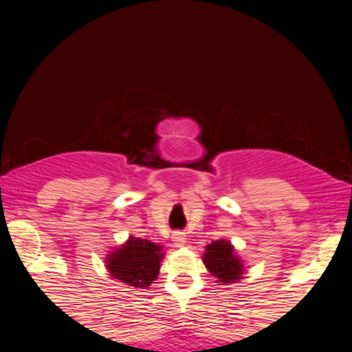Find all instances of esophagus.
<instances>
[{
	"mask_svg": "<svg viewBox=\"0 0 352 352\" xmlns=\"http://www.w3.org/2000/svg\"><path fill=\"white\" fill-rule=\"evenodd\" d=\"M186 240L187 239L184 232H179V230H177V232L173 234V242H175L176 247H182V245H186Z\"/></svg>",
	"mask_w": 352,
	"mask_h": 352,
	"instance_id": "esophagus-1",
	"label": "esophagus"
}]
</instances>
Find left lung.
Masks as SVG:
<instances>
[{"label":"left lung","instance_id":"obj_1","mask_svg":"<svg viewBox=\"0 0 352 352\" xmlns=\"http://www.w3.org/2000/svg\"><path fill=\"white\" fill-rule=\"evenodd\" d=\"M204 263L208 271L226 285L242 278L243 264L234 253V247L228 240H216L205 247Z\"/></svg>","mask_w":352,"mask_h":352}]
</instances>
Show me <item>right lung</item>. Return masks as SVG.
I'll use <instances>...</instances> for the list:
<instances>
[{
	"label": "right lung",
	"instance_id": "right-lung-1",
	"mask_svg": "<svg viewBox=\"0 0 352 352\" xmlns=\"http://www.w3.org/2000/svg\"><path fill=\"white\" fill-rule=\"evenodd\" d=\"M163 258L162 247L151 240L129 237L105 259L110 276L129 287L144 288L155 280Z\"/></svg>",
	"mask_w": 352,
	"mask_h": 352
}]
</instances>
